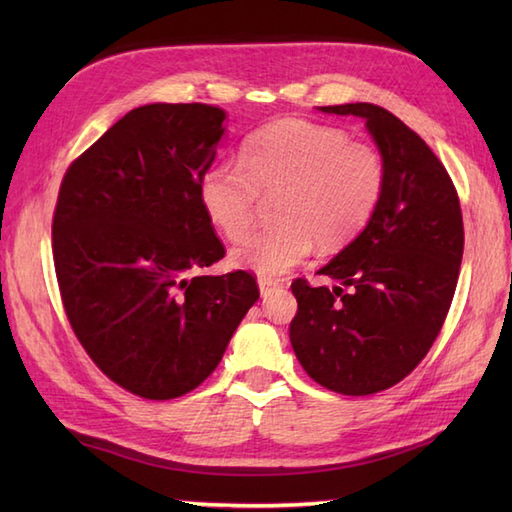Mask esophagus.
I'll return each instance as SVG.
<instances>
[{
  "instance_id": "1",
  "label": "esophagus",
  "mask_w": 512,
  "mask_h": 512,
  "mask_svg": "<svg viewBox=\"0 0 512 512\" xmlns=\"http://www.w3.org/2000/svg\"><path fill=\"white\" fill-rule=\"evenodd\" d=\"M257 286H259V292H262L264 299L270 297L275 290L281 288V284H279L277 279H268V277H259V279H257Z\"/></svg>"
}]
</instances>
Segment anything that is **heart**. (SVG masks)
I'll return each mask as SVG.
<instances>
[{"mask_svg": "<svg viewBox=\"0 0 512 512\" xmlns=\"http://www.w3.org/2000/svg\"><path fill=\"white\" fill-rule=\"evenodd\" d=\"M244 162L220 160L204 171V213L228 239L253 222L259 191L276 193L279 222L248 233L233 264L281 277L306 259L314 242L341 248L372 220L385 189V160L372 145L352 143L341 127L286 118L257 129L242 147Z\"/></svg>", "mask_w": 512, "mask_h": 512, "instance_id": "heart-1", "label": "heart"}]
</instances>
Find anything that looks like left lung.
<instances>
[{"mask_svg": "<svg viewBox=\"0 0 512 512\" xmlns=\"http://www.w3.org/2000/svg\"><path fill=\"white\" fill-rule=\"evenodd\" d=\"M319 110L363 118L385 189L372 220L319 270L339 286L292 281L290 343L319 385L367 396L411 374L440 334L460 275L462 211L447 169L400 118L372 103Z\"/></svg>", "mask_w": 512, "mask_h": 512, "instance_id": "8db88e82", "label": "left lung"}]
</instances>
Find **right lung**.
<instances>
[{"label": "right lung", "mask_w": 512, "mask_h": 512, "mask_svg": "<svg viewBox=\"0 0 512 512\" xmlns=\"http://www.w3.org/2000/svg\"><path fill=\"white\" fill-rule=\"evenodd\" d=\"M204 103H151L114 123L65 171L52 220L65 314L116 385L147 400L189 394L213 374L259 299L220 262L198 187L226 132Z\"/></svg>", "instance_id": "add662e5"}]
</instances>
